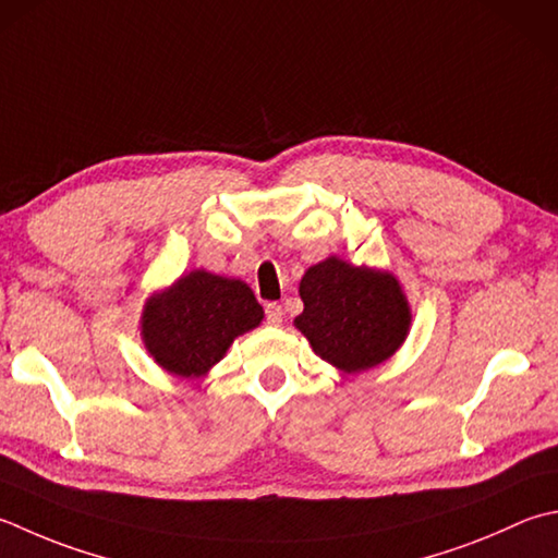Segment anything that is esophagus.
Returning a JSON list of instances; mask_svg holds the SVG:
<instances>
[{"label":"esophagus","instance_id":"34e87169","mask_svg":"<svg viewBox=\"0 0 558 558\" xmlns=\"http://www.w3.org/2000/svg\"><path fill=\"white\" fill-rule=\"evenodd\" d=\"M266 322L270 326H280L282 324V307H280V304H276V302L266 304Z\"/></svg>","mask_w":558,"mask_h":558}]
</instances>
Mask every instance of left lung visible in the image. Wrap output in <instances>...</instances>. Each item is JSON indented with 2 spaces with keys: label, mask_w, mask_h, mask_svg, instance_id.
<instances>
[{
  "label": "left lung",
  "mask_w": 558,
  "mask_h": 558,
  "mask_svg": "<svg viewBox=\"0 0 558 558\" xmlns=\"http://www.w3.org/2000/svg\"><path fill=\"white\" fill-rule=\"evenodd\" d=\"M294 329L326 363L355 375L395 355L411 331V304L389 270L329 256L304 270Z\"/></svg>",
  "instance_id": "obj_1"
}]
</instances>
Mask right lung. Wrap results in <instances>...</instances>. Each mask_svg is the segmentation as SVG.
<instances>
[{
	"label": "right lung",
	"instance_id": "1",
	"mask_svg": "<svg viewBox=\"0 0 558 558\" xmlns=\"http://www.w3.org/2000/svg\"><path fill=\"white\" fill-rule=\"evenodd\" d=\"M264 322V307L239 278L195 268L155 290L140 316V336L151 360L169 375L205 377L236 336Z\"/></svg>",
	"mask_w": 558,
	"mask_h": 558
}]
</instances>
